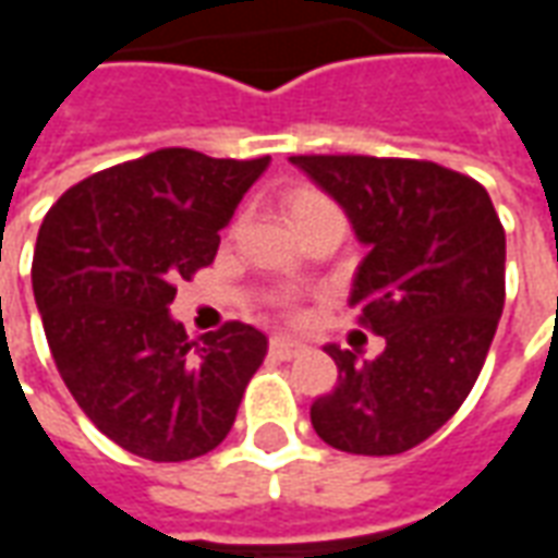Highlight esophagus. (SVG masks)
I'll list each match as a JSON object with an SVG mask.
<instances>
[{"label": "esophagus", "mask_w": 558, "mask_h": 558, "mask_svg": "<svg viewBox=\"0 0 558 558\" xmlns=\"http://www.w3.org/2000/svg\"><path fill=\"white\" fill-rule=\"evenodd\" d=\"M268 350H271V355L275 359H280V362H290V359H295V355H302L307 347H304L302 340H292V338H271V343H268Z\"/></svg>", "instance_id": "34e87169"}]
</instances>
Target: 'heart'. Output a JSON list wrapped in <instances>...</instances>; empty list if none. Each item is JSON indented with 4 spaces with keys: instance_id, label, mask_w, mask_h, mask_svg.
I'll return each mask as SVG.
<instances>
[{
    "instance_id": "b5f03b06",
    "label": "heart",
    "mask_w": 558,
    "mask_h": 558,
    "mask_svg": "<svg viewBox=\"0 0 558 558\" xmlns=\"http://www.w3.org/2000/svg\"><path fill=\"white\" fill-rule=\"evenodd\" d=\"M323 206H331L326 196L319 194V191H307V187H302V191H292V194L287 196V218H302L307 211H314V208Z\"/></svg>"
}]
</instances>
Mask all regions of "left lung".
<instances>
[{
  "label": "left lung",
  "mask_w": 558,
  "mask_h": 558,
  "mask_svg": "<svg viewBox=\"0 0 558 558\" xmlns=\"http://www.w3.org/2000/svg\"><path fill=\"white\" fill-rule=\"evenodd\" d=\"M347 211L367 256L352 280L374 362L326 347L338 386L311 424L350 454H403L451 418L478 379L505 304V230L490 194L433 160L292 155Z\"/></svg>",
  "instance_id": "8db88e82"
}]
</instances>
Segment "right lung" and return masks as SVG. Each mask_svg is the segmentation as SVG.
<instances>
[{
	"label": "right lung",
	"instance_id": "add662e5",
	"mask_svg": "<svg viewBox=\"0 0 558 558\" xmlns=\"http://www.w3.org/2000/svg\"><path fill=\"white\" fill-rule=\"evenodd\" d=\"M268 158L158 148L59 196L35 244L32 290L59 376L89 421L131 454L194 460L230 433L268 338L227 323L187 340L175 283L211 266Z\"/></svg>",
	"mask_w": 558,
	"mask_h": 558
}]
</instances>
